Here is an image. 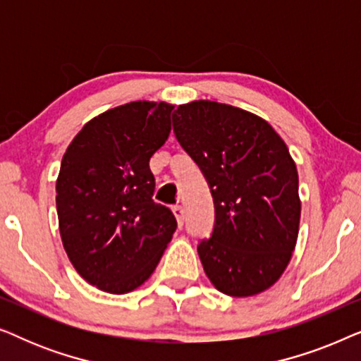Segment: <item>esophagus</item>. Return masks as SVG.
<instances>
[{"mask_svg":"<svg viewBox=\"0 0 361 361\" xmlns=\"http://www.w3.org/2000/svg\"><path fill=\"white\" fill-rule=\"evenodd\" d=\"M172 212H174L176 219H177V224H179L180 226L184 225V207L182 205H174L172 207Z\"/></svg>","mask_w":361,"mask_h":361,"instance_id":"1","label":"esophagus"}]
</instances>
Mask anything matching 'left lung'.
Listing matches in <instances>:
<instances>
[{
    "label": "left lung",
    "instance_id": "1",
    "mask_svg": "<svg viewBox=\"0 0 361 361\" xmlns=\"http://www.w3.org/2000/svg\"><path fill=\"white\" fill-rule=\"evenodd\" d=\"M172 126L214 197V230L197 245L205 274L226 295L263 293L284 273L299 233L288 146L259 116L216 102L177 106Z\"/></svg>",
    "mask_w": 361,
    "mask_h": 361
}]
</instances>
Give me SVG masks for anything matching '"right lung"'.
<instances>
[{
    "instance_id": "1",
    "label": "right lung",
    "mask_w": 361,
    "mask_h": 361,
    "mask_svg": "<svg viewBox=\"0 0 361 361\" xmlns=\"http://www.w3.org/2000/svg\"><path fill=\"white\" fill-rule=\"evenodd\" d=\"M172 105L133 102L88 121L73 137L56 184L63 248L83 279L111 294L152 274L177 228L152 200L149 159L171 133Z\"/></svg>"
}]
</instances>
